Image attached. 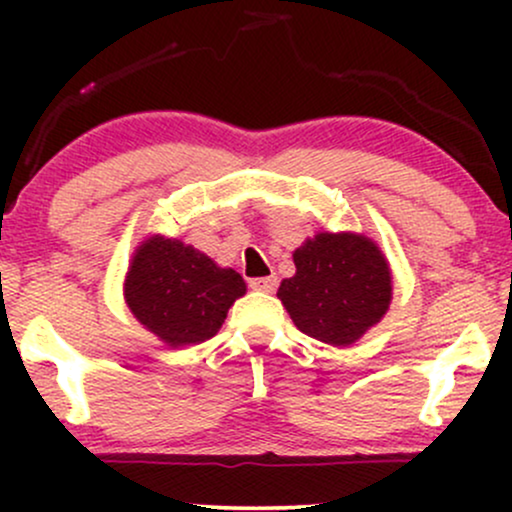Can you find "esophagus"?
Instances as JSON below:
<instances>
[{"label": "esophagus", "instance_id": "esophagus-1", "mask_svg": "<svg viewBox=\"0 0 512 512\" xmlns=\"http://www.w3.org/2000/svg\"><path fill=\"white\" fill-rule=\"evenodd\" d=\"M250 289L272 293L276 289V276H257V279H250Z\"/></svg>", "mask_w": 512, "mask_h": 512}]
</instances>
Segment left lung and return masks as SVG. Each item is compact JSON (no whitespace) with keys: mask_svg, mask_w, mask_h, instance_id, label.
Here are the masks:
<instances>
[{"mask_svg":"<svg viewBox=\"0 0 512 512\" xmlns=\"http://www.w3.org/2000/svg\"><path fill=\"white\" fill-rule=\"evenodd\" d=\"M293 264L296 274L281 281L276 296L293 325L317 342L354 344L390 310V262L363 233H315L293 250Z\"/></svg>","mask_w":512,"mask_h":512,"instance_id":"8db88e82","label":"left lung"}]
</instances>
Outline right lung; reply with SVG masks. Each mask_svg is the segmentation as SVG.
I'll return each instance as SVG.
<instances>
[{
  "instance_id": "add662e5",
  "label": "right lung",
  "mask_w": 512,
  "mask_h": 512,
  "mask_svg": "<svg viewBox=\"0 0 512 512\" xmlns=\"http://www.w3.org/2000/svg\"><path fill=\"white\" fill-rule=\"evenodd\" d=\"M245 291L236 269L219 267L204 252L161 233L137 245L122 284L129 313L168 349L214 337Z\"/></svg>"
}]
</instances>
